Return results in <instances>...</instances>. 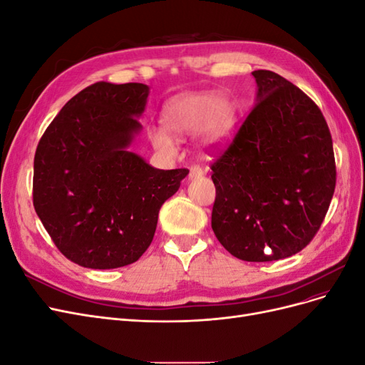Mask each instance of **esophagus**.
<instances>
[{"label":"esophagus","mask_w":365,"mask_h":365,"mask_svg":"<svg viewBox=\"0 0 365 365\" xmlns=\"http://www.w3.org/2000/svg\"><path fill=\"white\" fill-rule=\"evenodd\" d=\"M202 175H204L202 168H200V165H192V168H190V172H189V178H190V180L201 178Z\"/></svg>","instance_id":"obj_1"}]
</instances>
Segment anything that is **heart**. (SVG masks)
Wrapping results in <instances>:
<instances>
[{
  "instance_id": "heart-1",
  "label": "heart",
  "mask_w": 365,
  "mask_h": 365,
  "mask_svg": "<svg viewBox=\"0 0 365 365\" xmlns=\"http://www.w3.org/2000/svg\"><path fill=\"white\" fill-rule=\"evenodd\" d=\"M164 129L150 132L152 143L163 152L175 150V140L200 134L204 149H215L222 145L233 129L235 114L230 102L213 93L187 94L173 101L165 108Z\"/></svg>"
}]
</instances>
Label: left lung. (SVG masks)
I'll list each match as a JSON object with an SVG mask.
<instances>
[{"label":"left lung","mask_w":365,"mask_h":365,"mask_svg":"<svg viewBox=\"0 0 365 365\" xmlns=\"http://www.w3.org/2000/svg\"><path fill=\"white\" fill-rule=\"evenodd\" d=\"M256 103L212 164V228L247 262L302 251L322 227L335 192L330 130L319 108L274 71H252Z\"/></svg>","instance_id":"obj_1"}]
</instances>
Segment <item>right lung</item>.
<instances>
[{
    "label": "right lung",
    "instance_id": "1",
    "mask_svg": "<svg viewBox=\"0 0 365 365\" xmlns=\"http://www.w3.org/2000/svg\"><path fill=\"white\" fill-rule=\"evenodd\" d=\"M149 86L97 82L65 103L35 153L33 205L71 262L113 269L137 262L161 205L189 170H160L130 152Z\"/></svg>",
    "mask_w": 365,
    "mask_h": 365
}]
</instances>
